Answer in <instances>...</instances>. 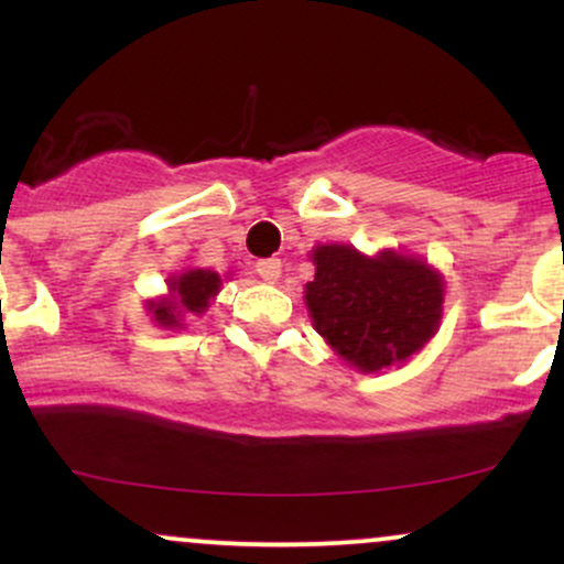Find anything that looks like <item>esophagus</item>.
I'll return each instance as SVG.
<instances>
[{
	"label": "esophagus",
	"instance_id": "obj_1",
	"mask_svg": "<svg viewBox=\"0 0 564 564\" xmlns=\"http://www.w3.org/2000/svg\"><path fill=\"white\" fill-rule=\"evenodd\" d=\"M257 273H260L262 281L275 283L281 278V260H260L257 262Z\"/></svg>",
	"mask_w": 564,
	"mask_h": 564
}]
</instances>
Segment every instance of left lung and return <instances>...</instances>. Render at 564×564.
Listing matches in <instances>:
<instances>
[{
    "label": "left lung",
    "mask_w": 564,
    "mask_h": 564,
    "mask_svg": "<svg viewBox=\"0 0 564 564\" xmlns=\"http://www.w3.org/2000/svg\"><path fill=\"white\" fill-rule=\"evenodd\" d=\"M310 260L315 264V278L304 286L310 321L355 371L405 366L437 334L445 281L422 257L394 249L368 257L349 243H321Z\"/></svg>",
    "instance_id": "8db88e82"
}]
</instances>
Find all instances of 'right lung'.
Here are the masks:
<instances>
[{
    "mask_svg": "<svg viewBox=\"0 0 564 564\" xmlns=\"http://www.w3.org/2000/svg\"><path fill=\"white\" fill-rule=\"evenodd\" d=\"M219 289H223V275L215 273V270H185V273L172 275L166 281V294L145 302V313L151 315L156 326L177 332V328L185 326L187 318H198L209 310Z\"/></svg>",
    "mask_w": 564,
    "mask_h": 564,
    "instance_id": "add662e5",
    "label": "right lung"
}]
</instances>
